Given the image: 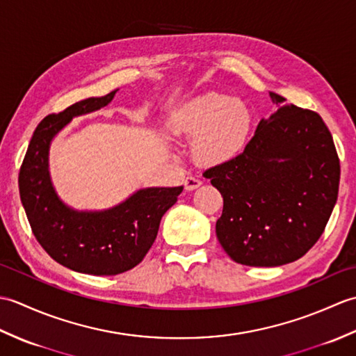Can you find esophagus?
<instances>
[{"mask_svg": "<svg viewBox=\"0 0 356 356\" xmlns=\"http://www.w3.org/2000/svg\"><path fill=\"white\" fill-rule=\"evenodd\" d=\"M202 185V182L199 179H195V177H186L185 180H184V186H185V190L186 191H193V190H197V188Z\"/></svg>", "mask_w": 356, "mask_h": 356, "instance_id": "34e87169", "label": "esophagus"}]
</instances>
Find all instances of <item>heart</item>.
I'll return each mask as SVG.
<instances>
[{
	"instance_id": "b5f03b06",
	"label": "heart",
	"mask_w": 356,
	"mask_h": 356,
	"mask_svg": "<svg viewBox=\"0 0 356 356\" xmlns=\"http://www.w3.org/2000/svg\"><path fill=\"white\" fill-rule=\"evenodd\" d=\"M168 127L176 138L193 139L191 153L195 162L214 168L243 154L252 136L254 115L245 101L207 93L174 110Z\"/></svg>"
}]
</instances>
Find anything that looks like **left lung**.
<instances>
[{"label":"left lung","mask_w":356,"mask_h":356,"mask_svg":"<svg viewBox=\"0 0 356 356\" xmlns=\"http://www.w3.org/2000/svg\"><path fill=\"white\" fill-rule=\"evenodd\" d=\"M277 111L261 119L236 161L205 171L220 191L216 234L246 266H282L303 257L326 228L339 186V159L318 113L269 93Z\"/></svg>","instance_id":"left-lung-1"}]
</instances>
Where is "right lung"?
<instances>
[{
    "mask_svg": "<svg viewBox=\"0 0 356 356\" xmlns=\"http://www.w3.org/2000/svg\"><path fill=\"white\" fill-rule=\"evenodd\" d=\"M116 92L44 118L19 170L21 202L36 240L53 260L81 274L118 275L139 264L154 243L162 216L184 191V186L142 188L101 211L74 209L59 197L49 171L51 140L73 118L107 107Z\"/></svg>",
    "mask_w": 356,
    "mask_h": 356,
    "instance_id": "1",
    "label": "right lung"
}]
</instances>
